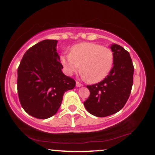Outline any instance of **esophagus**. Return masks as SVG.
<instances>
[{"mask_svg": "<svg viewBox=\"0 0 155 155\" xmlns=\"http://www.w3.org/2000/svg\"><path fill=\"white\" fill-rule=\"evenodd\" d=\"M76 87H80L83 86L82 84H81L80 82H79V81H76Z\"/></svg>", "mask_w": 155, "mask_h": 155, "instance_id": "1", "label": "esophagus"}]
</instances>
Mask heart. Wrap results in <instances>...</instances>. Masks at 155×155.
Instances as JSON below:
<instances>
[{"mask_svg": "<svg viewBox=\"0 0 155 155\" xmlns=\"http://www.w3.org/2000/svg\"><path fill=\"white\" fill-rule=\"evenodd\" d=\"M114 60L111 48L90 42L75 44L71 48L70 54L60 56V62L67 74L71 75L80 68L84 77L91 83L99 82L108 75Z\"/></svg>", "mask_w": 155, "mask_h": 155, "instance_id": "b5f03b06", "label": "heart"}]
</instances>
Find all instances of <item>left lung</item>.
Segmentation results:
<instances>
[{
  "mask_svg": "<svg viewBox=\"0 0 155 155\" xmlns=\"http://www.w3.org/2000/svg\"><path fill=\"white\" fill-rule=\"evenodd\" d=\"M114 66L101 82L87 85L90 96L84 102L89 113L105 117L120 111L128 100L133 83V67L129 52L117 44H112Z\"/></svg>",
  "mask_w": 155,
  "mask_h": 155,
  "instance_id": "obj_1",
  "label": "left lung"
}]
</instances>
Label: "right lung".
Here are the masks:
<instances>
[{
	"label": "right lung",
	"instance_id": "add662e5",
	"mask_svg": "<svg viewBox=\"0 0 155 155\" xmlns=\"http://www.w3.org/2000/svg\"><path fill=\"white\" fill-rule=\"evenodd\" d=\"M57 40H44L28 49L17 70V92L23 109L37 119L57 113L75 80L62 72Z\"/></svg>",
	"mask_w": 155,
	"mask_h": 155
}]
</instances>
